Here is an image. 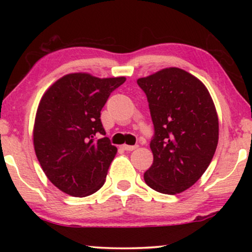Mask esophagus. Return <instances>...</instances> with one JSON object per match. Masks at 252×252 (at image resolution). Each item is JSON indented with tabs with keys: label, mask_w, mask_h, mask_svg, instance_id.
<instances>
[{
	"label": "esophagus",
	"mask_w": 252,
	"mask_h": 252,
	"mask_svg": "<svg viewBox=\"0 0 252 252\" xmlns=\"http://www.w3.org/2000/svg\"><path fill=\"white\" fill-rule=\"evenodd\" d=\"M122 148L126 151H133V150H135L136 148H139V146H137V144H135V146H128V144H124Z\"/></svg>",
	"instance_id": "34e87169"
}]
</instances>
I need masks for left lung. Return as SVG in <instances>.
<instances>
[{
	"label": "left lung",
	"mask_w": 252,
	"mask_h": 252,
	"mask_svg": "<svg viewBox=\"0 0 252 252\" xmlns=\"http://www.w3.org/2000/svg\"><path fill=\"white\" fill-rule=\"evenodd\" d=\"M137 85L147 96L154 124V163L144 181L161 194H179L202 177L216 153L215 104L205 86L178 67L141 78Z\"/></svg>",
	"instance_id": "obj_1"
}]
</instances>
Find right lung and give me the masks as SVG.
Wrapping results in <instances>:
<instances>
[{"label": "right lung", "mask_w": 252, "mask_h": 252, "mask_svg": "<svg viewBox=\"0 0 252 252\" xmlns=\"http://www.w3.org/2000/svg\"><path fill=\"white\" fill-rule=\"evenodd\" d=\"M126 79L72 73L57 80L41 98L33 130L41 167L58 189L75 197L104 185L117 154L105 135L101 110Z\"/></svg>", "instance_id": "add662e5"}]
</instances>
